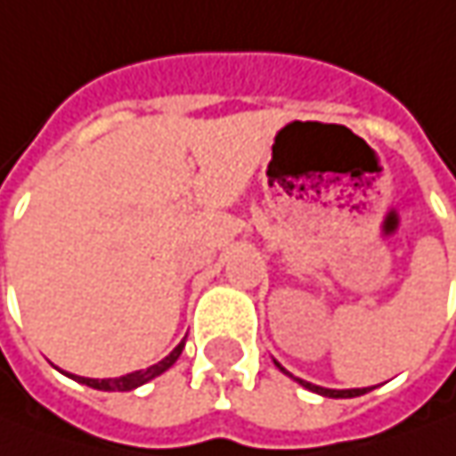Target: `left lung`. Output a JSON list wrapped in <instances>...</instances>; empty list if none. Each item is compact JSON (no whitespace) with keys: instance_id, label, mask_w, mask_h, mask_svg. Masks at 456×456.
Here are the masks:
<instances>
[{"instance_id":"obj_1","label":"left lung","mask_w":456,"mask_h":456,"mask_svg":"<svg viewBox=\"0 0 456 456\" xmlns=\"http://www.w3.org/2000/svg\"><path fill=\"white\" fill-rule=\"evenodd\" d=\"M276 362V360H273ZM276 368L281 370V373H287L289 378H294L287 370V368H281L279 362H276ZM299 386H305L306 391H312V394H320V395H327V398H355V395H362V394H368L370 388H345V391H338V388H322V386H314V383H309V380H302V378H294Z\"/></svg>"}]
</instances>
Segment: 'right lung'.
Instances as JSON below:
<instances>
[{
  "label": "right lung",
  "mask_w": 456,
  "mask_h": 456,
  "mask_svg": "<svg viewBox=\"0 0 456 456\" xmlns=\"http://www.w3.org/2000/svg\"><path fill=\"white\" fill-rule=\"evenodd\" d=\"M184 340L167 355L159 362H154L150 365L147 370H134V373H126V376L121 378H83V376H73V373H65L68 378H73V380H78L83 386H88V388H96V391H134V388H139V386H144V383H150L151 378L162 376L165 370H169L177 358H180V353H183Z\"/></svg>",
  "instance_id": "1"
}]
</instances>
